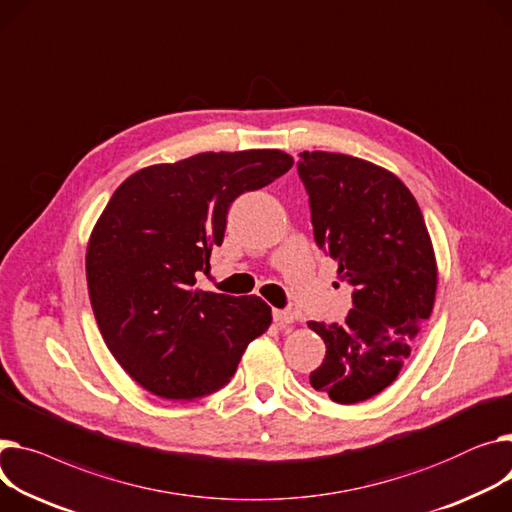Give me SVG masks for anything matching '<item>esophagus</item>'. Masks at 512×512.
<instances>
[{
	"instance_id": "esophagus-1",
	"label": "esophagus",
	"mask_w": 512,
	"mask_h": 512,
	"mask_svg": "<svg viewBox=\"0 0 512 512\" xmlns=\"http://www.w3.org/2000/svg\"><path fill=\"white\" fill-rule=\"evenodd\" d=\"M274 321L280 325V327H286V325H290L292 321H294V315L290 313V311H280V309H274Z\"/></svg>"
}]
</instances>
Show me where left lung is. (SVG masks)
<instances>
[{
	"label": "left lung",
	"mask_w": 512,
	"mask_h": 512,
	"mask_svg": "<svg viewBox=\"0 0 512 512\" xmlns=\"http://www.w3.org/2000/svg\"><path fill=\"white\" fill-rule=\"evenodd\" d=\"M298 177L309 193L317 247L354 288L344 323L309 321L327 346L309 379L335 403L366 401L397 379L432 313L430 234L410 189L377 164L302 152Z\"/></svg>",
	"instance_id": "obj_1"
}]
</instances>
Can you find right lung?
Returning a JSON list of instances; mask_svg holds the SVG:
<instances>
[{
	"label": "right lung",
	"mask_w": 512,
	"mask_h": 512,
	"mask_svg": "<svg viewBox=\"0 0 512 512\" xmlns=\"http://www.w3.org/2000/svg\"><path fill=\"white\" fill-rule=\"evenodd\" d=\"M292 166L280 150L203 152L125 179L98 218L86 278L98 329L146 391L197 399L222 389L271 323L259 296L195 288L222 245L230 203Z\"/></svg>",
	"instance_id": "1"
}]
</instances>
